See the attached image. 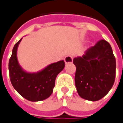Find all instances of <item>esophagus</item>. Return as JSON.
Returning <instances> with one entry per match:
<instances>
[{"instance_id":"1","label":"esophagus","mask_w":123,"mask_h":123,"mask_svg":"<svg viewBox=\"0 0 123 123\" xmlns=\"http://www.w3.org/2000/svg\"><path fill=\"white\" fill-rule=\"evenodd\" d=\"M73 59V56H71V55H67V56H65L64 60H65V63L67 64V63H71V62H72Z\"/></svg>"}]
</instances>
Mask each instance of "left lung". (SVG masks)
Here are the masks:
<instances>
[{"label": "left lung", "mask_w": 123, "mask_h": 123, "mask_svg": "<svg viewBox=\"0 0 123 123\" xmlns=\"http://www.w3.org/2000/svg\"><path fill=\"white\" fill-rule=\"evenodd\" d=\"M73 64L75 86L81 98L98 101L109 92L115 80L116 60L108 42L99 41L82 56L74 58Z\"/></svg>", "instance_id": "1"}]
</instances>
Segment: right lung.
<instances>
[{
  "label": "right lung",
  "instance_id": "1",
  "mask_svg": "<svg viewBox=\"0 0 123 123\" xmlns=\"http://www.w3.org/2000/svg\"><path fill=\"white\" fill-rule=\"evenodd\" d=\"M21 40L14 46L9 59L11 82L15 90L26 100L31 102L46 100L53 92L56 77L65 68V62L52 63L37 72H27L21 67L17 59V48Z\"/></svg>",
  "mask_w": 123,
  "mask_h": 123
}]
</instances>
